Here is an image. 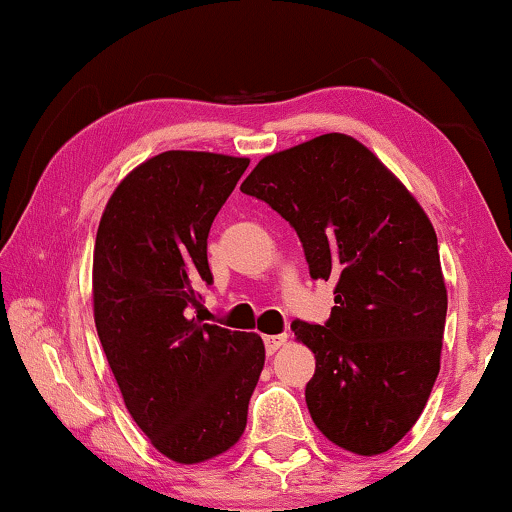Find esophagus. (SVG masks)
Here are the masks:
<instances>
[{
    "label": "esophagus",
    "mask_w": 512,
    "mask_h": 512,
    "mask_svg": "<svg viewBox=\"0 0 512 512\" xmlns=\"http://www.w3.org/2000/svg\"><path fill=\"white\" fill-rule=\"evenodd\" d=\"M263 342H265V352L275 354L279 347L286 345V333H282V335H265Z\"/></svg>",
    "instance_id": "34e87169"
}]
</instances>
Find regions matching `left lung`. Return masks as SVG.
<instances>
[{
	"instance_id": "left-lung-1",
	"label": "left lung",
	"mask_w": 512,
	"mask_h": 512,
	"mask_svg": "<svg viewBox=\"0 0 512 512\" xmlns=\"http://www.w3.org/2000/svg\"><path fill=\"white\" fill-rule=\"evenodd\" d=\"M240 191L289 221L312 279L335 284L324 326L291 324L317 359L305 387L314 424L361 457L391 450L440 370L447 289L429 216L375 153L340 132L265 156Z\"/></svg>"
}]
</instances>
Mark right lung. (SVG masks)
Instances as JSON below:
<instances>
[{"mask_svg":"<svg viewBox=\"0 0 512 512\" xmlns=\"http://www.w3.org/2000/svg\"><path fill=\"white\" fill-rule=\"evenodd\" d=\"M249 158L165 151L111 195L93 256L95 326L125 408L177 464L230 450L265 363L256 333L188 319L212 284L207 237Z\"/></svg>","mask_w":512,"mask_h":512,"instance_id":"right-lung-1","label":"right lung"}]
</instances>
